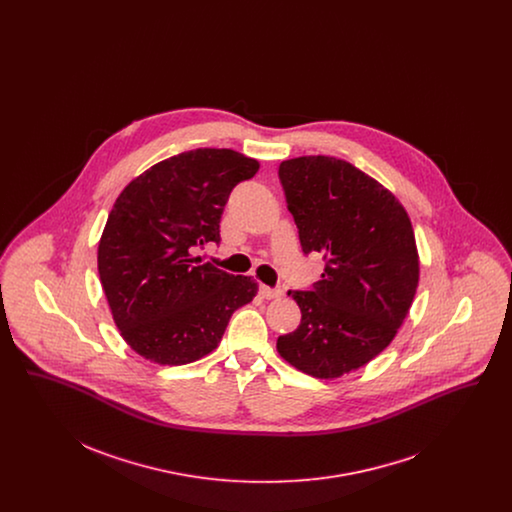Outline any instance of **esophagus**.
Wrapping results in <instances>:
<instances>
[{
    "label": "esophagus",
    "instance_id": "esophagus-1",
    "mask_svg": "<svg viewBox=\"0 0 512 512\" xmlns=\"http://www.w3.org/2000/svg\"><path fill=\"white\" fill-rule=\"evenodd\" d=\"M259 293L265 297V299H276L282 295V290H274V288H268L265 284L259 286Z\"/></svg>",
    "mask_w": 512,
    "mask_h": 512
}]
</instances>
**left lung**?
Masks as SVG:
<instances>
[{
    "label": "left lung",
    "instance_id": "8db88e82",
    "mask_svg": "<svg viewBox=\"0 0 512 512\" xmlns=\"http://www.w3.org/2000/svg\"><path fill=\"white\" fill-rule=\"evenodd\" d=\"M278 176L303 253L326 265L313 292H288L301 324L276 349L309 376L340 378L380 355L409 315L420 272L413 224L388 188L343 159H288Z\"/></svg>",
    "mask_w": 512,
    "mask_h": 512
}]
</instances>
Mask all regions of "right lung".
<instances>
[{
	"label": "right lung",
	"instance_id": "1",
	"mask_svg": "<svg viewBox=\"0 0 512 512\" xmlns=\"http://www.w3.org/2000/svg\"><path fill=\"white\" fill-rule=\"evenodd\" d=\"M259 161L234 149L178 153L134 178L117 197L98 247L99 280L122 340L157 365H188L219 347L232 313L257 295L192 257L220 242V215Z\"/></svg>",
	"mask_w": 512,
	"mask_h": 512
}]
</instances>
